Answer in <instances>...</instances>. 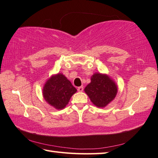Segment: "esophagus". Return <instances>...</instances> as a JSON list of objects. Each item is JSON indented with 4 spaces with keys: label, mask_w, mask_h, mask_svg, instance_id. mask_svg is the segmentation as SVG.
Masks as SVG:
<instances>
[{
    "label": "esophagus",
    "mask_w": 158,
    "mask_h": 158,
    "mask_svg": "<svg viewBox=\"0 0 158 158\" xmlns=\"http://www.w3.org/2000/svg\"><path fill=\"white\" fill-rule=\"evenodd\" d=\"M77 90H78L79 92H82L83 90V86H80V87H78L77 88Z\"/></svg>",
    "instance_id": "obj_1"
}]
</instances>
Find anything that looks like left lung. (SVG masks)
<instances>
[{
    "instance_id": "8db88e82",
    "label": "left lung",
    "mask_w": 158,
    "mask_h": 158,
    "mask_svg": "<svg viewBox=\"0 0 158 158\" xmlns=\"http://www.w3.org/2000/svg\"><path fill=\"white\" fill-rule=\"evenodd\" d=\"M84 90L93 104L98 107H103L115 98L117 87L108 76L95 73L92 77L91 83Z\"/></svg>"
}]
</instances>
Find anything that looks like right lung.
<instances>
[{"label":"right lung","instance_id":"right-lung-1","mask_svg":"<svg viewBox=\"0 0 158 158\" xmlns=\"http://www.w3.org/2000/svg\"><path fill=\"white\" fill-rule=\"evenodd\" d=\"M77 92L70 81L62 74L52 76L46 81L43 89L44 99L56 109H63L70 97Z\"/></svg>","mask_w":158,"mask_h":158}]
</instances>
